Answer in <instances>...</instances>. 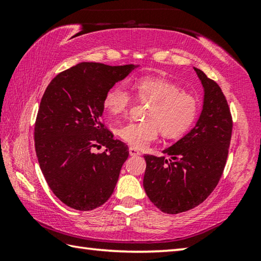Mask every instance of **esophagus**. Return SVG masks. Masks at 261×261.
I'll return each mask as SVG.
<instances>
[{
    "label": "esophagus",
    "instance_id": "1",
    "mask_svg": "<svg viewBox=\"0 0 261 261\" xmlns=\"http://www.w3.org/2000/svg\"><path fill=\"white\" fill-rule=\"evenodd\" d=\"M129 154L131 156H138V155H140V152L136 147H130L129 148Z\"/></svg>",
    "mask_w": 261,
    "mask_h": 261
}]
</instances>
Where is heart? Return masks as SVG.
Returning <instances> with one entry per match:
<instances>
[{"label":"heart","mask_w":261,"mask_h":261,"mask_svg":"<svg viewBox=\"0 0 261 261\" xmlns=\"http://www.w3.org/2000/svg\"><path fill=\"white\" fill-rule=\"evenodd\" d=\"M134 87L137 98L152 106L146 122H130L118 129V136L131 146L145 147L158 138L160 130L168 138H177L191 126L198 112V100L193 94L162 77H140ZM131 102L129 91L115 85L106 94L103 106L110 115L117 116L125 113Z\"/></svg>","instance_id":"heart-1"}]
</instances>
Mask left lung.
I'll return each mask as SVG.
<instances>
[{"label":"left lung","instance_id":"left-lung-1","mask_svg":"<svg viewBox=\"0 0 261 261\" xmlns=\"http://www.w3.org/2000/svg\"><path fill=\"white\" fill-rule=\"evenodd\" d=\"M204 90L202 109L192 130L173 146L168 155H145L143 185L163 213L178 214L201 204L218 185L226 166L232 121L220 86L200 69L193 68Z\"/></svg>","mask_w":261,"mask_h":261}]
</instances>
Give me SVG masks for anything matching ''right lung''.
Here are the masks:
<instances>
[{
    "mask_svg": "<svg viewBox=\"0 0 261 261\" xmlns=\"http://www.w3.org/2000/svg\"><path fill=\"white\" fill-rule=\"evenodd\" d=\"M139 65L83 62L53 79L34 126L35 152L47 184L65 205L91 211L114 192L129 148L102 123L103 100ZM98 144L106 151L91 152Z\"/></svg>",
    "mask_w": 261,
    "mask_h": 261,
    "instance_id": "1",
    "label": "right lung"
}]
</instances>
